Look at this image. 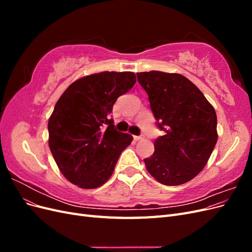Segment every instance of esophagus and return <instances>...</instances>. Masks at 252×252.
<instances>
[{"label": "esophagus", "mask_w": 252, "mask_h": 252, "mask_svg": "<svg viewBox=\"0 0 252 252\" xmlns=\"http://www.w3.org/2000/svg\"><path fill=\"white\" fill-rule=\"evenodd\" d=\"M133 139H134V141H140L143 139V136L142 135H133Z\"/></svg>", "instance_id": "34e87169"}]
</instances>
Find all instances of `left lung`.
Listing matches in <instances>:
<instances>
[{"label":"left lung","instance_id":"8db88e82","mask_svg":"<svg viewBox=\"0 0 252 252\" xmlns=\"http://www.w3.org/2000/svg\"><path fill=\"white\" fill-rule=\"evenodd\" d=\"M158 126L165 134L144 159L158 183L177 186L199 174L218 141L217 113L194 84L184 75L152 70L138 72Z\"/></svg>","mask_w":252,"mask_h":252}]
</instances>
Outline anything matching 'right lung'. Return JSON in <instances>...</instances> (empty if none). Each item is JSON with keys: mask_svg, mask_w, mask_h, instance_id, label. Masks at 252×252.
I'll use <instances>...</instances> for the list:
<instances>
[{"mask_svg": "<svg viewBox=\"0 0 252 252\" xmlns=\"http://www.w3.org/2000/svg\"><path fill=\"white\" fill-rule=\"evenodd\" d=\"M136 82L130 71H103L68 87L48 121V144L64 177L83 189L102 186L113 173L132 136L114 129L110 119L117 98Z\"/></svg>", "mask_w": 252, "mask_h": 252, "instance_id": "obj_1", "label": "right lung"}]
</instances>
